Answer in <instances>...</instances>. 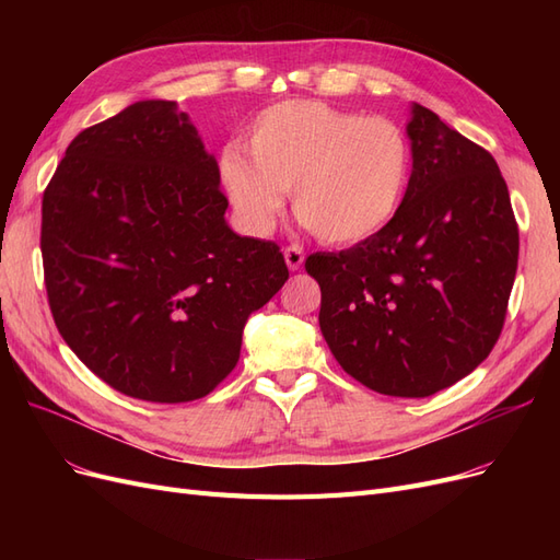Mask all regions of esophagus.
<instances>
[{
  "label": "esophagus",
  "instance_id": "obj_1",
  "mask_svg": "<svg viewBox=\"0 0 560 560\" xmlns=\"http://www.w3.org/2000/svg\"><path fill=\"white\" fill-rule=\"evenodd\" d=\"M284 261L290 266V270H299L303 264V247L299 245H287L284 247Z\"/></svg>",
  "mask_w": 560,
  "mask_h": 560
}]
</instances>
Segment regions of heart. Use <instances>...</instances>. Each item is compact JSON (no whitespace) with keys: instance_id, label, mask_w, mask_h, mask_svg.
Here are the masks:
<instances>
[{"instance_id":"obj_1","label":"heart","mask_w":560,"mask_h":560,"mask_svg":"<svg viewBox=\"0 0 560 560\" xmlns=\"http://www.w3.org/2000/svg\"><path fill=\"white\" fill-rule=\"evenodd\" d=\"M247 155L229 144L219 182L252 233L273 229L292 189V208L317 241L374 238L409 191L413 149L389 118L338 109L319 100L268 105L247 128Z\"/></svg>"}]
</instances>
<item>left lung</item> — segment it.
<instances>
[{
	"label": "left lung",
	"mask_w": 560,
	"mask_h": 560,
	"mask_svg": "<svg viewBox=\"0 0 560 560\" xmlns=\"http://www.w3.org/2000/svg\"><path fill=\"white\" fill-rule=\"evenodd\" d=\"M413 171L374 238L306 259L319 329L346 374L389 397H430L498 343L518 224L495 159L428 107L409 124Z\"/></svg>",
	"instance_id": "1"
}]
</instances>
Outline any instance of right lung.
I'll use <instances>...</instances> for the list:
<instances>
[{
	"mask_svg": "<svg viewBox=\"0 0 560 560\" xmlns=\"http://www.w3.org/2000/svg\"><path fill=\"white\" fill-rule=\"evenodd\" d=\"M217 161L171 100L81 130L42 198V261L65 343L116 393L210 395L243 327L290 278L280 245L241 238Z\"/></svg>",
	"mask_w": 560,
	"mask_h": 560,
	"instance_id": "1",
	"label": "right lung"
}]
</instances>
